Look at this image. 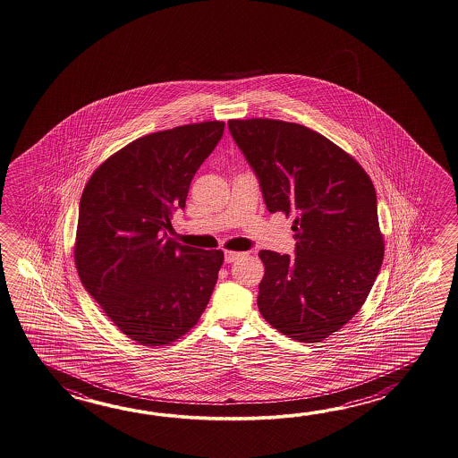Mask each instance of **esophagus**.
I'll use <instances>...</instances> for the list:
<instances>
[{
    "mask_svg": "<svg viewBox=\"0 0 458 458\" xmlns=\"http://www.w3.org/2000/svg\"><path fill=\"white\" fill-rule=\"evenodd\" d=\"M243 255H245V253H243V252H233V250H225V262H227V263L235 262V260H239V259H242Z\"/></svg>",
    "mask_w": 458,
    "mask_h": 458,
    "instance_id": "esophagus-1",
    "label": "esophagus"
}]
</instances>
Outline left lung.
<instances>
[{
	"label": "left lung",
	"mask_w": 458,
	"mask_h": 458,
	"mask_svg": "<svg viewBox=\"0 0 458 458\" xmlns=\"http://www.w3.org/2000/svg\"><path fill=\"white\" fill-rule=\"evenodd\" d=\"M227 126L259 176L267 209L294 216L296 255L259 253V310L294 341H324L360 311L380 272L375 186L353 157L310 127L267 117Z\"/></svg>",
	"instance_id": "obj_1"
}]
</instances>
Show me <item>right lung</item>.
<instances>
[{
    "mask_svg": "<svg viewBox=\"0 0 458 458\" xmlns=\"http://www.w3.org/2000/svg\"><path fill=\"white\" fill-rule=\"evenodd\" d=\"M223 132V121H206L140 137L98 166L83 190L73 247L80 280L140 345L185 335L215 290L223 250L188 247L166 231Z\"/></svg>",
    "mask_w": 458,
    "mask_h": 458,
    "instance_id": "1",
    "label": "right lung"
}]
</instances>
